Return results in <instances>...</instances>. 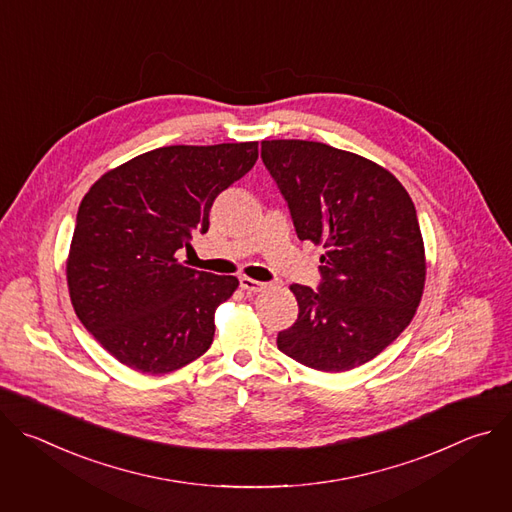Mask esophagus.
Instances as JSON below:
<instances>
[{
    "label": "esophagus",
    "instance_id": "34e87169",
    "mask_svg": "<svg viewBox=\"0 0 512 512\" xmlns=\"http://www.w3.org/2000/svg\"><path fill=\"white\" fill-rule=\"evenodd\" d=\"M239 285L245 291H263L265 289L263 281H257V279H251V277H245V275L239 277Z\"/></svg>",
    "mask_w": 512,
    "mask_h": 512
}]
</instances>
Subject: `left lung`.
<instances>
[{
  "label": "left lung",
  "mask_w": 512,
  "mask_h": 512,
  "mask_svg": "<svg viewBox=\"0 0 512 512\" xmlns=\"http://www.w3.org/2000/svg\"><path fill=\"white\" fill-rule=\"evenodd\" d=\"M261 160L298 239L326 249L318 287H289L300 314L277 334V348L316 371L360 367L409 326L423 294L413 200L385 168L326 143L261 141Z\"/></svg>",
  "instance_id": "8db88e82"
}]
</instances>
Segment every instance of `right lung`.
Listing matches in <instances>:
<instances>
[{
  "label": "right lung",
  "mask_w": 512,
  "mask_h": 512,
  "mask_svg": "<svg viewBox=\"0 0 512 512\" xmlns=\"http://www.w3.org/2000/svg\"><path fill=\"white\" fill-rule=\"evenodd\" d=\"M257 141L168 145L101 176L85 194L70 243L72 306L95 340L127 367L162 375L202 356L233 275L178 261L208 231L214 198L257 162Z\"/></svg>",
  "instance_id": "1"
}]
</instances>
